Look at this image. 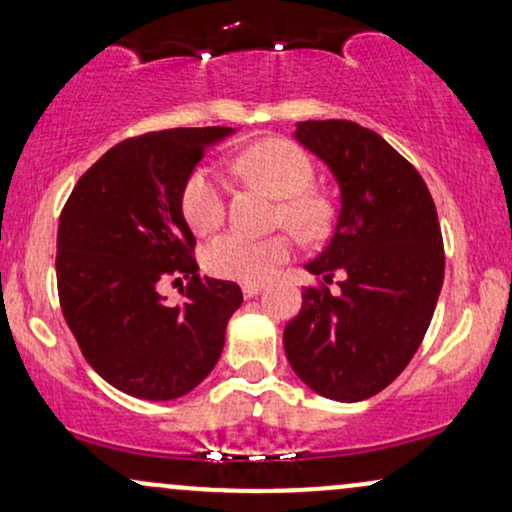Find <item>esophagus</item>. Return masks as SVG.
<instances>
[{
  "mask_svg": "<svg viewBox=\"0 0 512 512\" xmlns=\"http://www.w3.org/2000/svg\"><path fill=\"white\" fill-rule=\"evenodd\" d=\"M260 291H262V284H243V296L245 298H255Z\"/></svg>",
  "mask_w": 512,
  "mask_h": 512,
  "instance_id": "esophagus-1",
  "label": "esophagus"
}]
</instances>
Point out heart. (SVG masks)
<instances>
[{"instance_id": "obj_1", "label": "heart", "mask_w": 512, "mask_h": 512, "mask_svg": "<svg viewBox=\"0 0 512 512\" xmlns=\"http://www.w3.org/2000/svg\"><path fill=\"white\" fill-rule=\"evenodd\" d=\"M240 178L267 187L279 199L276 219L286 221L305 236H317L325 228L327 202L313 190L315 166L303 146L291 139H264L250 146L233 161ZM180 209L187 226L197 236L219 231L226 221V185L209 166H199L187 175L180 192ZM296 250L289 233L252 238L240 231L223 233L204 250V264L219 279L260 284L269 279Z\"/></svg>"}]
</instances>
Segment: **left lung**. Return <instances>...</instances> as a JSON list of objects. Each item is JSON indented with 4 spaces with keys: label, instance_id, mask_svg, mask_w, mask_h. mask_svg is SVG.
Instances as JSON below:
<instances>
[{
    "label": "left lung",
    "instance_id": "obj_1",
    "mask_svg": "<svg viewBox=\"0 0 512 512\" xmlns=\"http://www.w3.org/2000/svg\"><path fill=\"white\" fill-rule=\"evenodd\" d=\"M296 139L330 166L342 209L330 245L305 264L322 281L286 325V358L317 395L361 402L407 368L431 325L445 274L438 211L419 170L373 129L308 120ZM334 271L345 274L337 297Z\"/></svg>",
    "mask_w": 512,
    "mask_h": 512
}]
</instances>
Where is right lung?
<instances>
[{"instance_id": "1", "label": "right lung", "mask_w": 512, "mask_h": 512, "mask_svg": "<svg viewBox=\"0 0 512 512\" xmlns=\"http://www.w3.org/2000/svg\"><path fill=\"white\" fill-rule=\"evenodd\" d=\"M231 127H178L125 139L74 185L57 228V293L88 366L139 399H178L219 361L243 303L233 281L197 274L180 209L187 175ZM188 279L170 309L157 284Z\"/></svg>"}]
</instances>
